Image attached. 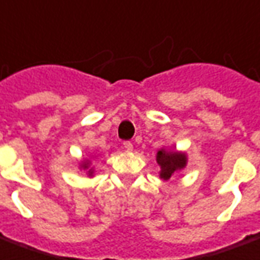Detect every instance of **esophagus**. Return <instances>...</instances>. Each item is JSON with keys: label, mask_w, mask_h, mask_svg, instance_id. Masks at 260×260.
<instances>
[{"label": "esophagus", "mask_w": 260, "mask_h": 260, "mask_svg": "<svg viewBox=\"0 0 260 260\" xmlns=\"http://www.w3.org/2000/svg\"><path fill=\"white\" fill-rule=\"evenodd\" d=\"M124 148H125L126 151H132V148H134V144L131 143V142H124Z\"/></svg>", "instance_id": "esophagus-1"}]
</instances>
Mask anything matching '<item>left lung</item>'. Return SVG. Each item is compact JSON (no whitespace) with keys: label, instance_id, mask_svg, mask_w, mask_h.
<instances>
[{"label":"left lung","instance_id":"8db88e82","mask_svg":"<svg viewBox=\"0 0 260 260\" xmlns=\"http://www.w3.org/2000/svg\"><path fill=\"white\" fill-rule=\"evenodd\" d=\"M156 162L161 166V174H159L161 178L169 180L174 172L183 169L184 166L187 165V156L181 152L159 150L156 154Z\"/></svg>","mask_w":260,"mask_h":260}]
</instances>
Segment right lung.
Wrapping results in <instances>:
<instances>
[{"label": "right lung", "instance_id": "right-lung-1", "mask_svg": "<svg viewBox=\"0 0 260 260\" xmlns=\"http://www.w3.org/2000/svg\"><path fill=\"white\" fill-rule=\"evenodd\" d=\"M83 168L87 169V168H88V162H84V164H83ZM88 176H92V169L88 170Z\"/></svg>", "mask_w": 260, "mask_h": 260}]
</instances>
